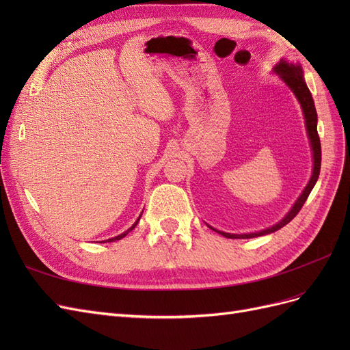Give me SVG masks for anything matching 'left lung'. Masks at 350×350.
<instances>
[{
	"instance_id": "8db88e82",
	"label": "left lung",
	"mask_w": 350,
	"mask_h": 350,
	"mask_svg": "<svg viewBox=\"0 0 350 350\" xmlns=\"http://www.w3.org/2000/svg\"><path fill=\"white\" fill-rule=\"evenodd\" d=\"M273 72H276L278 76L286 83L293 94L298 99L301 108H302V113H304V120H305V126H306V134H308L310 139V144H311V150H312V175L310 178L308 184L304 188V191L301 193V196L298 197V200L295 201V204L292 206V208L286 213V216L278 221L276 225H273L267 229H262L258 232H251V234H228V232L224 230H217L215 228H211L210 225H207L210 229H213L217 234L224 235L225 238H230V239H250V238H257V237H262V235H269L276 232L279 229H282L283 226H286L289 221L299 213V210L302 208L304 203L308 198L310 193L312 191V188L319 179L320 175V169H321V143H320V137H319V131H317V111H315V105H314V99L311 96L310 89L306 88V83L304 80V71L301 64L298 62H292L288 59H280V62H278L276 66L273 68Z\"/></svg>"
}]
</instances>
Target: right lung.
Segmentation results:
<instances>
[{
	"instance_id": "add662e5",
	"label": "right lung",
	"mask_w": 350,
	"mask_h": 350,
	"mask_svg": "<svg viewBox=\"0 0 350 350\" xmlns=\"http://www.w3.org/2000/svg\"><path fill=\"white\" fill-rule=\"evenodd\" d=\"M140 217H142V215L139 216V219H137V220H135V224H134V225H133V226H131L130 229H126L125 232H122V234H121V235H118V237H115V238H111V239H107V241H108V242H113V241H120L121 238H124V237H125L126 234H129V232H131V230H133V229H134V228L137 226V224H139V220H140ZM107 241H102V242H107Z\"/></svg>"
}]
</instances>
